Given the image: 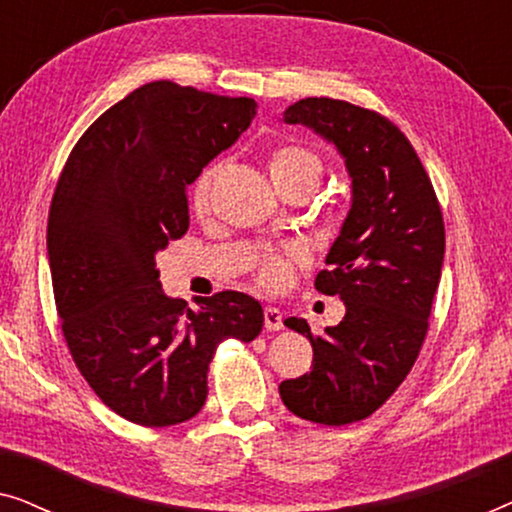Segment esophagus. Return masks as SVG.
<instances>
[{"label": "esophagus", "mask_w": 512, "mask_h": 512, "mask_svg": "<svg viewBox=\"0 0 512 512\" xmlns=\"http://www.w3.org/2000/svg\"><path fill=\"white\" fill-rule=\"evenodd\" d=\"M263 314H265V328H268V331H279V328H284V317L277 307L268 305L263 310Z\"/></svg>", "instance_id": "obj_1"}]
</instances>
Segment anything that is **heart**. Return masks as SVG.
Wrapping results in <instances>:
<instances>
[{"instance_id":"obj_1","label":"heart","mask_w":512,"mask_h":512,"mask_svg":"<svg viewBox=\"0 0 512 512\" xmlns=\"http://www.w3.org/2000/svg\"><path fill=\"white\" fill-rule=\"evenodd\" d=\"M270 177L275 186L282 193H289L291 188L298 186H312L317 188L321 174H324V163L312 149L303 144H279L272 149L268 158ZM212 181H214V167H207L205 172L195 179L191 188V209L193 214H207L209 198H212ZM310 261V251L303 244L293 242L284 244L279 249H268L258 258L256 265V279L265 289H284L291 282L293 270L298 265H305Z\"/></svg>"}]
</instances>
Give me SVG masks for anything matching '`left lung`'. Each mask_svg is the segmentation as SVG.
<instances>
[{"instance_id": "left-lung-1", "label": "left lung", "mask_w": 512, "mask_h": 512, "mask_svg": "<svg viewBox=\"0 0 512 512\" xmlns=\"http://www.w3.org/2000/svg\"><path fill=\"white\" fill-rule=\"evenodd\" d=\"M284 123L307 125L345 158L352 207L314 286L345 303L338 326L314 335L312 370L279 384L300 419L342 426L373 415L415 366L445 256L436 191L408 137L389 118L331 97H305Z\"/></svg>"}]
</instances>
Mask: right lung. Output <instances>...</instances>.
Instances as JSON below:
<instances>
[{"mask_svg":"<svg viewBox=\"0 0 512 512\" xmlns=\"http://www.w3.org/2000/svg\"><path fill=\"white\" fill-rule=\"evenodd\" d=\"M256 116L251 97L153 81L104 111L69 153L48 212V263L67 347L90 389L139 426L198 415L216 347L251 342L247 293L170 298L156 254L188 230L186 191Z\"/></svg>","mask_w":512,"mask_h":512,"instance_id":"1","label":"right lung"}]
</instances>
